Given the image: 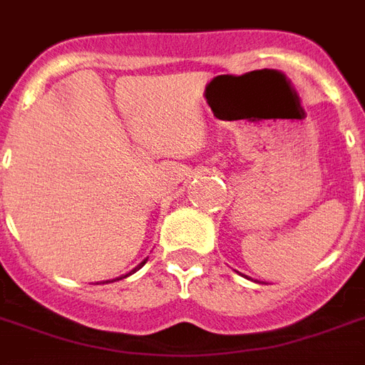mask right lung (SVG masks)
I'll return each instance as SVG.
<instances>
[{
    "instance_id": "obj_1",
    "label": "right lung",
    "mask_w": 365,
    "mask_h": 365,
    "mask_svg": "<svg viewBox=\"0 0 365 365\" xmlns=\"http://www.w3.org/2000/svg\"><path fill=\"white\" fill-rule=\"evenodd\" d=\"M145 263H147V259H145V261H143V263H141V265H139V267H137V269H141V267H143V265H145ZM137 269H133V271H131V272H129V274H133V272H135V271H137ZM125 277H128V274H125ZM125 277H120V279H125ZM120 279H115V280H120ZM106 282H108V280H106ZM112 282H114V280H112Z\"/></svg>"
}]
</instances>
